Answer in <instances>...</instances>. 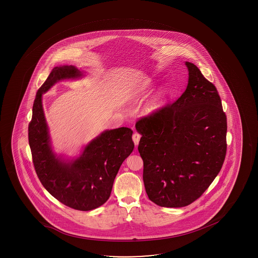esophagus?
Here are the masks:
<instances>
[{"mask_svg": "<svg viewBox=\"0 0 258 258\" xmlns=\"http://www.w3.org/2000/svg\"><path fill=\"white\" fill-rule=\"evenodd\" d=\"M140 135L139 134H137V133H134L133 134V140H134V144L135 145H139V142H140Z\"/></svg>", "mask_w": 258, "mask_h": 258, "instance_id": "1", "label": "esophagus"}]
</instances>
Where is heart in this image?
<instances>
[{"mask_svg":"<svg viewBox=\"0 0 258 258\" xmlns=\"http://www.w3.org/2000/svg\"><path fill=\"white\" fill-rule=\"evenodd\" d=\"M164 98H165V93H160L154 98V100L151 103V109H156L158 107H160L162 103L164 101Z\"/></svg>","mask_w":258,"mask_h":258,"instance_id":"1","label":"heart"}]
</instances>
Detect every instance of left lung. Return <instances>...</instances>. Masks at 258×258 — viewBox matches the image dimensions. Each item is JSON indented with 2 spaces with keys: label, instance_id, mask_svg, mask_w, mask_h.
I'll return each mask as SVG.
<instances>
[{
  "label": "left lung",
  "instance_id": "8db88e82",
  "mask_svg": "<svg viewBox=\"0 0 258 258\" xmlns=\"http://www.w3.org/2000/svg\"><path fill=\"white\" fill-rule=\"evenodd\" d=\"M188 83L182 95L135 126L149 199L163 208H182L208 189L226 155V115L216 87L186 62Z\"/></svg>",
  "mask_w": 258,
  "mask_h": 258
}]
</instances>
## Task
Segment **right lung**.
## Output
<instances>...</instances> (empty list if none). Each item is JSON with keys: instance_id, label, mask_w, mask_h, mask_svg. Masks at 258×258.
<instances>
[{"instance_id": "add662e5", "label": "right lung", "mask_w": 258, "mask_h": 258, "mask_svg": "<svg viewBox=\"0 0 258 258\" xmlns=\"http://www.w3.org/2000/svg\"><path fill=\"white\" fill-rule=\"evenodd\" d=\"M83 72L73 66L55 67L39 88L28 125V141L39 181L58 202L76 210L90 211L109 198L113 181L124 159L134 151L130 128L105 131L87 145L76 160L66 163L50 147L42 106V95L62 79H74Z\"/></svg>"}]
</instances>
